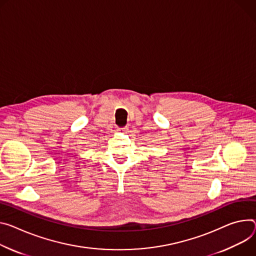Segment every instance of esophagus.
<instances>
[{"instance_id": "obj_1", "label": "esophagus", "mask_w": 256, "mask_h": 256, "mask_svg": "<svg viewBox=\"0 0 256 256\" xmlns=\"http://www.w3.org/2000/svg\"><path fill=\"white\" fill-rule=\"evenodd\" d=\"M128 128H118V132H126Z\"/></svg>"}]
</instances>
